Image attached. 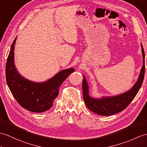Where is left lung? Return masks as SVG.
Returning a JSON list of instances; mask_svg holds the SVG:
<instances>
[{
  "mask_svg": "<svg viewBox=\"0 0 147 147\" xmlns=\"http://www.w3.org/2000/svg\"><path fill=\"white\" fill-rule=\"evenodd\" d=\"M142 53L143 55V66L140 73L135 84L130 90L118 95L113 96H103L101 98H94L90 96L89 86L84 75H83V100L86 107L90 110L101 116H109L120 112L128 107L140 89L144 79L145 74V52L142 44Z\"/></svg>",
  "mask_w": 147,
  "mask_h": 147,
  "instance_id": "left-lung-1",
  "label": "left lung"
}]
</instances>
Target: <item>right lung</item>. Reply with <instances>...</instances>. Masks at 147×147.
I'll use <instances>...</instances> for the list:
<instances>
[{
    "label": "right lung",
    "mask_w": 147,
    "mask_h": 147,
    "mask_svg": "<svg viewBox=\"0 0 147 147\" xmlns=\"http://www.w3.org/2000/svg\"><path fill=\"white\" fill-rule=\"evenodd\" d=\"M17 37L11 47L5 68L6 81L10 91L18 103L32 112L42 113L52 107L59 94L64 81L75 71L74 68L63 69L46 81L37 83L26 79L17 70L14 63V47Z\"/></svg>",
    "instance_id": "1"
}]
</instances>
